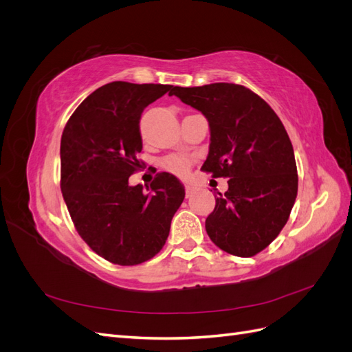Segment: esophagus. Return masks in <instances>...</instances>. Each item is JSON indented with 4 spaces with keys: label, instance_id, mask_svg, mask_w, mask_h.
<instances>
[{
    "label": "esophagus",
    "instance_id": "obj_1",
    "mask_svg": "<svg viewBox=\"0 0 352 352\" xmlns=\"http://www.w3.org/2000/svg\"><path fill=\"white\" fill-rule=\"evenodd\" d=\"M185 190H186V195H190L195 190V186L194 185H190V184H186L185 185Z\"/></svg>",
    "mask_w": 352,
    "mask_h": 352
}]
</instances>
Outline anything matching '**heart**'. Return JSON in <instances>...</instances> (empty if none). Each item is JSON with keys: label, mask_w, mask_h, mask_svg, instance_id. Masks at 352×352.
<instances>
[{"label": "heart", "mask_w": 352, "mask_h": 352, "mask_svg": "<svg viewBox=\"0 0 352 352\" xmlns=\"http://www.w3.org/2000/svg\"><path fill=\"white\" fill-rule=\"evenodd\" d=\"M189 164H190V160L182 154L168 155L163 162V167L167 170V172L175 173L177 176H186Z\"/></svg>", "instance_id": "heart-1"}]
</instances>
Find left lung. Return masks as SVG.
<instances>
[{"instance_id":"left-lung-1","label":"left lung","mask_w":352,"mask_h":352,"mask_svg":"<svg viewBox=\"0 0 352 352\" xmlns=\"http://www.w3.org/2000/svg\"><path fill=\"white\" fill-rule=\"evenodd\" d=\"M168 95L201 111L210 124V150L201 170L229 177L206 230L217 247L252 257L274 241L298 192L294 148L270 105L242 85L175 87Z\"/></svg>"}]
</instances>
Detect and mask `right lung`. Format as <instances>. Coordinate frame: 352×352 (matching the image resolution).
Here are the masks:
<instances>
[{"instance_id": "obj_1", "label": "right lung", "mask_w": 352, "mask_h": 352, "mask_svg": "<svg viewBox=\"0 0 352 352\" xmlns=\"http://www.w3.org/2000/svg\"><path fill=\"white\" fill-rule=\"evenodd\" d=\"M172 85L111 82L74 110L61 135V192L80 238L110 263L135 265L164 247L185 188L170 173L131 186L145 107Z\"/></svg>"}]
</instances>
